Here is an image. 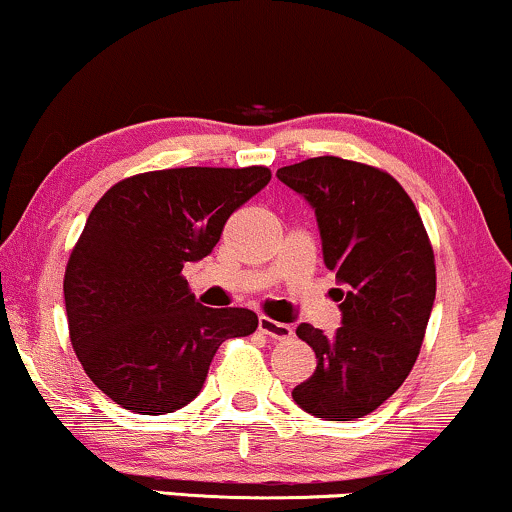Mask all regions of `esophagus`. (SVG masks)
Listing matches in <instances>:
<instances>
[{
    "label": "esophagus",
    "instance_id": "1",
    "mask_svg": "<svg viewBox=\"0 0 512 512\" xmlns=\"http://www.w3.org/2000/svg\"><path fill=\"white\" fill-rule=\"evenodd\" d=\"M258 330H261L263 335H268V338H273V340H290L292 333H294L290 323L273 321V318H268V316L258 318Z\"/></svg>",
    "mask_w": 512,
    "mask_h": 512
}]
</instances>
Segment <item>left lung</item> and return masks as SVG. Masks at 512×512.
<instances>
[{
    "instance_id": "1",
    "label": "left lung",
    "mask_w": 512,
    "mask_h": 512,
    "mask_svg": "<svg viewBox=\"0 0 512 512\" xmlns=\"http://www.w3.org/2000/svg\"><path fill=\"white\" fill-rule=\"evenodd\" d=\"M278 179L314 208L342 314L335 335L297 328L316 352V371L292 398L318 419L352 422L381 407L417 362L436 299L434 249L388 172L323 155L280 167Z\"/></svg>"
}]
</instances>
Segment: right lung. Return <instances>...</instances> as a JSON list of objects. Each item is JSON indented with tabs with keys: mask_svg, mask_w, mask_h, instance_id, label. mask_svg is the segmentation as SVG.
Returning <instances> with one entry per match:
<instances>
[{
	"mask_svg": "<svg viewBox=\"0 0 512 512\" xmlns=\"http://www.w3.org/2000/svg\"><path fill=\"white\" fill-rule=\"evenodd\" d=\"M268 167H177L122 179L90 210L64 273L69 338L90 381L136 414L201 393L225 340L258 328L249 309H208L182 268L206 258Z\"/></svg>",
	"mask_w": 512,
	"mask_h": 512,
	"instance_id": "obj_1",
	"label": "right lung"
}]
</instances>
